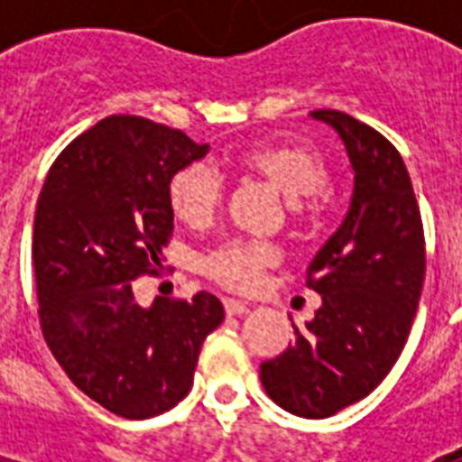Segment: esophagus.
Instances as JSON below:
<instances>
[{"instance_id": "esophagus-1", "label": "esophagus", "mask_w": 462, "mask_h": 462, "mask_svg": "<svg viewBox=\"0 0 462 462\" xmlns=\"http://www.w3.org/2000/svg\"><path fill=\"white\" fill-rule=\"evenodd\" d=\"M223 304H225V311H227V316L249 314V304L246 302H239V300H232V297H227Z\"/></svg>"}]
</instances>
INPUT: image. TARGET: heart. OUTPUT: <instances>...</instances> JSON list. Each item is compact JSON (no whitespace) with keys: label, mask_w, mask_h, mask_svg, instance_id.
Segmentation results:
<instances>
[{"label":"heart","mask_w":462,"mask_h":462,"mask_svg":"<svg viewBox=\"0 0 462 462\" xmlns=\"http://www.w3.org/2000/svg\"><path fill=\"white\" fill-rule=\"evenodd\" d=\"M237 165L263 177L271 187L292 201L316 194L328 180L323 160L300 143H259L242 151ZM167 199L181 223L203 227L216 216L220 203V181L201 162L187 165L172 174L167 184ZM275 259L278 254L266 242L230 239L208 254L203 268L225 288L254 290L261 282L263 268L273 266Z\"/></svg>","instance_id":"heart-1"}]
</instances>
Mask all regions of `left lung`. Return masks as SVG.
Wrapping results in <instances>:
<instances>
[{"label": "left lung", "instance_id": "1", "mask_svg": "<svg viewBox=\"0 0 462 462\" xmlns=\"http://www.w3.org/2000/svg\"><path fill=\"white\" fill-rule=\"evenodd\" d=\"M343 141L352 196L343 223L309 263L321 307L295 345L261 365L282 410L323 420L386 379L415 321L424 282V232L401 153L372 126L337 110L309 115Z\"/></svg>", "mask_w": 462, "mask_h": 462}]
</instances>
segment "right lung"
I'll use <instances>...</instances> for the list:
<instances>
[{"label": "right lung", "mask_w": 462, "mask_h": 462, "mask_svg": "<svg viewBox=\"0 0 462 462\" xmlns=\"http://www.w3.org/2000/svg\"><path fill=\"white\" fill-rule=\"evenodd\" d=\"M208 148L112 115L61 151L40 191L32 268L45 340L76 388L126 420L160 415L189 393L203 340L225 319L210 292L141 307L132 282L160 266L172 174Z\"/></svg>", "instance_id": "add662e5"}]
</instances>
